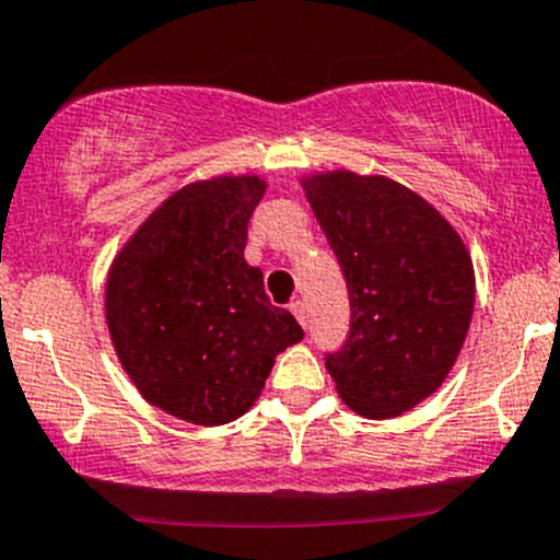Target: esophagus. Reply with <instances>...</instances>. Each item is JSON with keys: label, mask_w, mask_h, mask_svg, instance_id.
Segmentation results:
<instances>
[{"label": "esophagus", "mask_w": 560, "mask_h": 560, "mask_svg": "<svg viewBox=\"0 0 560 560\" xmlns=\"http://www.w3.org/2000/svg\"><path fill=\"white\" fill-rule=\"evenodd\" d=\"M291 312H293V317L301 322V327H308V314H306L304 301H293V304H291Z\"/></svg>", "instance_id": "34e87169"}]
</instances>
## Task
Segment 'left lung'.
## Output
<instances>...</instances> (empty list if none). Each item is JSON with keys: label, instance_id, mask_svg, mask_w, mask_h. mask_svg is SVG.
Returning a JSON list of instances; mask_svg holds the SVG:
<instances>
[{"label": "left lung", "instance_id": "8db88e82", "mask_svg": "<svg viewBox=\"0 0 560 560\" xmlns=\"http://www.w3.org/2000/svg\"><path fill=\"white\" fill-rule=\"evenodd\" d=\"M338 256L351 330L325 366L348 409L400 417L443 385L469 332L475 267L451 222L383 175L348 170L301 183Z\"/></svg>", "mask_w": 560, "mask_h": 560}]
</instances>
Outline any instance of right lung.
Returning a JSON list of instances; mask_svg holds the SVG:
<instances>
[{"label":"right lung","mask_w":560,"mask_h":560,"mask_svg":"<svg viewBox=\"0 0 560 560\" xmlns=\"http://www.w3.org/2000/svg\"><path fill=\"white\" fill-rule=\"evenodd\" d=\"M256 175H222L170 196L109 267L107 327L117 359L151 406L190 424L238 419L275 357L304 330L269 304L261 269L243 259L265 196Z\"/></svg>","instance_id":"right-lung-1"}]
</instances>
